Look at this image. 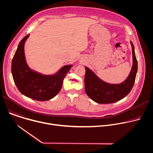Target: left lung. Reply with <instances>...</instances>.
<instances>
[{
  "label": "left lung",
  "instance_id": "obj_1",
  "mask_svg": "<svg viewBox=\"0 0 153 153\" xmlns=\"http://www.w3.org/2000/svg\"><path fill=\"white\" fill-rule=\"evenodd\" d=\"M132 47L133 65L127 78L120 83H107L100 79L91 70L85 67V90L91 99L97 103H112L126 97L132 90L137 72V61L134 47Z\"/></svg>",
  "mask_w": 153,
  "mask_h": 153
}]
</instances>
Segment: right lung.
Segmentation results:
<instances>
[{"label": "right lung", "mask_w": 153, "mask_h": 153, "mask_svg": "<svg viewBox=\"0 0 153 153\" xmlns=\"http://www.w3.org/2000/svg\"><path fill=\"white\" fill-rule=\"evenodd\" d=\"M30 34L20 42L11 63V73L19 91L24 96L38 101H47L60 91L63 79L73 67L66 65L53 74H43L31 69L24 52L25 43Z\"/></svg>", "instance_id": "obj_1"}]
</instances>
